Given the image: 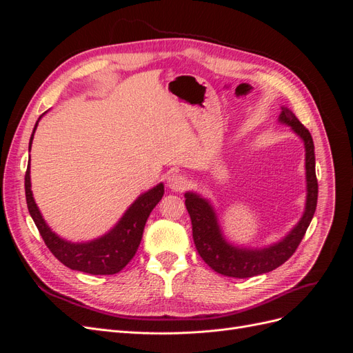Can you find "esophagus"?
Masks as SVG:
<instances>
[{
    "label": "esophagus",
    "instance_id": "esophagus-1",
    "mask_svg": "<svg viewBox=\"0 0 353 353\" xmlns=\"http://www.w3.org/2000/svg\"><path fill=\"white\" fill-rule=\"evenodd\" d=\"M168 185L174 191H184L188 187V179L181 174H172L168 178Z\"/></svg>",
    "mask_w": 353,
    "mask_h": 353
}]
</instances>
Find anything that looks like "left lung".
<instances>
[{
	"label": "left lung",
	"mask_w": 353,
	"mask_h": 353,
	"mask_svg": "<svg viewBox=\"0 0 353 353\" xmlns=\"http://www.w3.org/2000/svg\"><path fill=\"white\" fill-rule=\"evenodd\" d=\"M279 121L290 126L294 134L303 140L306 170L305 212L297 225H294L283 240L262 249L234 245L223 237L215 209L210 205V201L193 191L185 193V206L190 213L191 225H193L196 249L201 259L218 274L232 276V279H249V276L279 268L296 252L314 218L318 200V181L315 175L312 137L290 109L281 108Z\"/></svg>",
	"instance_id": "1"
}]
</instances>
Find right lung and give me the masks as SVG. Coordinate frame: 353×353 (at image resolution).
<instances>
[{"mask_svg": "<svg viewBox=\"0 0 353 353\" xmlns=\"http://www.w3.org/2000/svg\"><path fill=\"white\" fill-rule=\"evenodd\" d=\"M42 116H39V119ZM39 119L37 121L34 132L30 135L29 152ZM29 165L25 174V193L28 209L50 252L54 254L63 265H66L68 268L74 271L87 272L91 275H113L122 271L128 265V262L134 258L138 245L141 243L143 231L145 227L147 218L150 216V212L154 209L160 199L163 197V184H157L156 187L145 191V193L138 197L132 205L128 208V210L123 213V216L117 221L116 225L109 232H105L104 236L87 243H72L59 237L56 232H52L44 218H42L30 190Z\"/></svg>", "mask_w": 353, "mask_h": 353, "instance_id": "1", "label": "right lung"}]
</instances>
